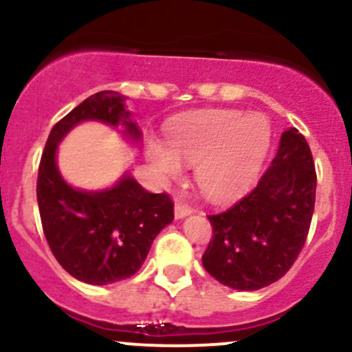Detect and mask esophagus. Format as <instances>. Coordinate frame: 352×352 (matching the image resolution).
<instances>
[{
	"mask_svg": "<svg viewBox=\"0 0 352 352\" xmlns=\"http://www.w3.org/2000/svg\"><path fill=\"white\" fill-rule=\"evenodd\" d=\"M192 212H194V208H192L190 206H187L185 202H180V200H177L175 207H173V214H175V219L187 217V215H190Z\"/></svg>",
	"mask_w": 352,
	"mask_h": 352,
	"instance_id": "obj_1",
	"label": "esophagus"
}]
</instances>
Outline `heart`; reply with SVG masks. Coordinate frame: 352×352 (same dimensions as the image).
<instances>
[{
    "label": "heart",
    "instance_id": "heart-1",
    "mask_svg": "<svg viewBox=\"0 0 352 352\" xmlns=\"http://www.w3.org/2000/svg\"><path fill=\"white\" fill-rule=\"evenodd\" d=\"M168 144L150 138L146 155L158 175L177 180L185 165L195 167L200 192L210 200H229L245 190L264 164L270 130L261 117L234 110L197 111L170 123Z\"/></svg>",
    "mask_w": 352,
    "mask_h": 352
}]
</instances>
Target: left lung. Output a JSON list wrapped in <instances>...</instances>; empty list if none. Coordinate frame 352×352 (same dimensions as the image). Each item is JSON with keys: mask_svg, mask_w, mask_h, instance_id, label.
<instances>
[{"mask_svg": "<svg viewBox=\"0 0 352 352\" xmlns=\"http://www.w3.org/2000/svg\"><path fill=\"white\" fill-rule=\"evenodd\" d=\"M316 180L306 138L294 126L284 130L257 187L229 210L208 215L214 237L202 256L207 272L235 291L279 280L306 242Z\"/></svg>", "mask_w": 352, "mask_h": 352, "instance_id": "obj_1", "label": "left lung"}]
</instances>
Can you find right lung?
<instances>
[{"label": "right lung", "mask_w": 352, "mask_h": 352, "mask_svg": "<svg viewBox=\"0 0 352 352\" xmlns=\"http://www.w3.org/2000/svg\"><path fill=\"white\" fill-rule=\"evenodd\" d=\"M125 100L105 90L73 108L50 132L38 168V207L50 249L69 276L91 285L132 277L160 230L173 220L168 195L144 190L129 172L111 187L85 190L68 184L58 168V146L83 122L105 123L140 145L142 130Z\"/></svg>", "instance_id": "obj_1"}]
</instances>
